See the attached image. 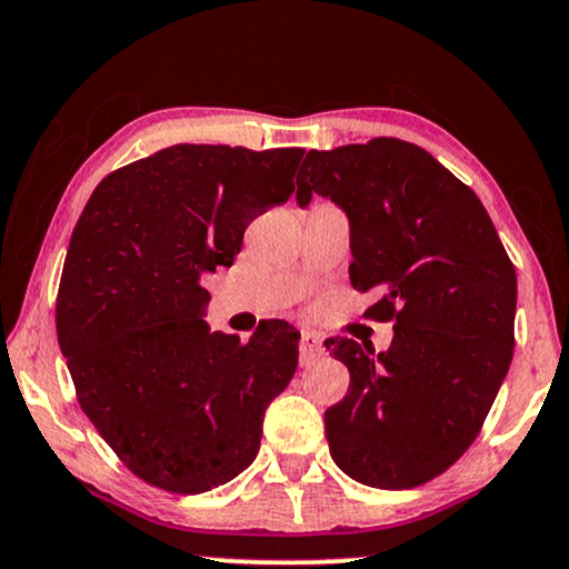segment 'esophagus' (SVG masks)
I'll use <instances>...</instances> for the list:
<instances>
[{"label":"esophagus","instance_id":"esophagus-1","mask_svg":"<svg viewBox=\"0 0 569 569\" xmlns=\"http://www.w3.org/2000/svg\"><path fill=\"white\" fill-rule=\"evenodd\" d=\"M322 355V343L315 333H301L299 338V359L301 365H309L315 357Z\"/></svg>","mask_w":569,"mask_h":569}]
</instances>
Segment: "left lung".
I'll return each instance as SVG.
<instances>
[{"instance_id": "1", "label": "left lung", "mask_w": 569, "mask_h": 569, "mask_svg": "<svg viewBox=\"0 0 569 569\" xmlns=\"http://www.w3.org/2000/svg\"><path fill=\"white\" fill-rule=\"evenodd\" d=\"M349 218L351 286L376 291L368 318L393 320L388 351L326 347L349 368L326 412L333 462L372 488H415L476 441L515 349L517 276L476 191L401 139L307 152L297 201Z\"/></svg>"}]
</instances>
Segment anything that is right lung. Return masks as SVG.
Masks as SVG:
<instances>
[{"label":"right lung","mask_w":569,"mask_h":569,"mask_svg":"<svg viewBox=\"0 0 569 569\" xmlns=\"http://www.w3.org/2000/svg\"><path fill=\"white\" fill-rule=\"evenodd\" d=\"M305 149L176 143L110 172L83 207L57 293L78 405L141 480L172 493L228 483L260 451L299 333L264 320L210 330L201 278L231 268L257 214L293 193Z\"/></svg>","instance_id":"add662e5"}]
</instances>
